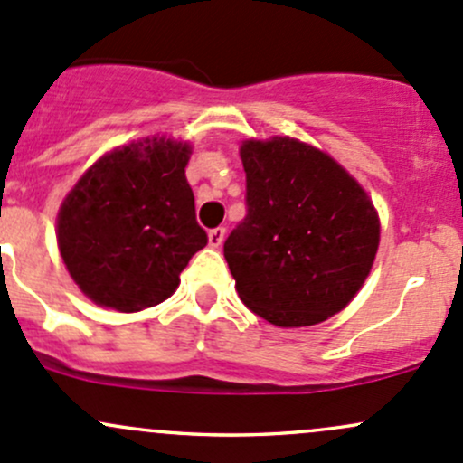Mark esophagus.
<instances>
[{
    "instance_id": "esophagus-1",
    "label": "esophagus",
    "mask_w": 463,
    "mask_h": 463,
    "mask_svg": "<svg viewBox=\"0 0 463 463\" xmlns=\"http://www.w3.org/2000/svg\"><path fill=\"white\" fill-rule=\"evenodd\" d=\"M223 237H226V228L223 226H217L213 228V231H208V243H211L213 248H220L223 243Z\"/></svg>"
}]
</instances>
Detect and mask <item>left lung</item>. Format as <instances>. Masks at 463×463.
Returning <instances> with one entry per match:
<instances>
[{"label": "left lung", "instance_id": "1", "mask_svg": "<svg viewBox=\"0 0 463 463\" xmlns=\"http://www.w3.org/2000/svg\"><path fill=\"white\" fill-rule=\"evenodd\" d=\"M246 217L223 241L243 306L279 327L340 312L363 288L378 213L334 157L294 138L246 140Z\"/></svg>", "mask_w": 463, "mask_h": 463}]
</instances>
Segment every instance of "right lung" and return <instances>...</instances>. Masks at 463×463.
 <instances>
[{"instance_id": "1", "label": "right lung", "mask_w": 463, "mask_h": 463, "mask_svg": "<svg viewBox=\"0 0 463 463\" xmlns=\"http://www.w3.org/2000/svg\"><path fill=\"white\" fill-rule=\"evenodd\" d=\"M189 156L186 142H134L100 157L68 193L59 250L94 303L118 312L157 306L208 243L184 175Z\"/></svg>"}]
</instances>
